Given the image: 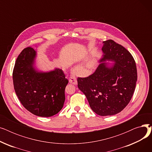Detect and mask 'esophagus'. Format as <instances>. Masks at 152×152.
<instances>
[{
	"mask_svg": "<svg viewBox=\"0 0 152 152\" xmlns=\"http://www.w3.org/2000/svg\"><path fill=\"white\" fill-rule=\"evenodd\" d=\"M69 83L70 84H74V85H77V79L75 77H71L69 78Z\"/></svg>",
	"mask_w": 152,
	"mask_h": 152,
	"instance_id": "34e87169",
	"label": "esophagus"
}]
</instances>
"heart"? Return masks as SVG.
Instances as JSON below:
<instances>
[{"instance_id":"obj_1","label":"heart","mask_w":152,"mask_h":152,"mask_svg":"<svg viewBox=\"0 0 152 152\" xmlns=\"http://www.w3.org/2000/svg\"><path fill=\"white\" fill-rule=\"evenodd\" d=\"M82 66V65H79V66H77V68H81Z\"/></svg>"}]
</instances>
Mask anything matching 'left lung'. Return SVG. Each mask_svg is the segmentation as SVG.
I'll use <instances>...</instances> for the list:
<instances>
[{"instance_id": "obj_1", "label": "left lung", "mask_w": 152, "mask_h": 152, "mask_svg": "<svg viewBox=\"0 0 152 152\" xmlns=\"http://www.w3.org/2000/svg\"><path fill=\"white\" fill-rule=\"evenodd\" d=\"M36 55L28 47L18 55L13 71L14 89L21 104L31 113L50 117L62 109L68 80L60 68L49 72L36 69Z\"/></svg>"}]
</instances>
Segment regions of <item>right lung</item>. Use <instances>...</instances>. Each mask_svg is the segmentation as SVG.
I'll list each match as a JSON object with an SVG mask.
<instances>
[{
  "mask_svg": "<svg viewBox=\"0 0 152 152\" xmlns=\"http://www.w3.org/2000/svg\"><path fill=\"white\" fill-rule=\"evenodd\" d=\"M103 57L94 73L77 78L78 88L91 109L100 116L115 115L127 105L134 94L137 73L131 53L113 40L103 42ZM107 61L115 62L109 66Z\"/></svg>",
  "mask_w": 152,
  "mask_h": 152,
  "instance_id": "right-lung-1",
  "label": "right lung"
}]
</instances>
